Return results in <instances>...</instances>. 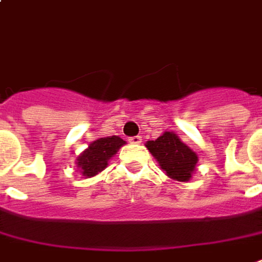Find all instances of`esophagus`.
<instances>
[{
	"label": "esophagus",
	"mask_w": 262,
	"mask_h": 262,
	"mask_svg": "<svg viewBox=\"0 0 262 262\" xmlns=\"http://www.w3.org/2000/svg\"><path fill=\"white\" fill-rule=\"evenodd\" d=\"M129 143H132V144H140V143H142V137H140V136L129 137Z\"/></svg>",
	"instance_id": "esophagus-1"
}]
</instances>
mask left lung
<instances>
[{"instance_id": "1", "label": "left lung", "mask_w": 262, "mask_h": 262, "mask_svg": "<svg viewBox=\"0 0 262 262\" xmlns=\"http://www.w3.org/2000/svg\"><path fill=\"white\" fill-rule=\"evenodd\" d=\"M146 147L170 179L177 182L190 180L199 157L176 133L164 132L156 140H149Z\"/></svg>"}]
</instances>
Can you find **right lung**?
Returning <instances> with one entry per match:
<instances>
[{
	"label": "right lung",
	"instance_id": "add662e5",
	"mask_svg": "<svg viewBox=\"0 0 262 262\" xmlns=\"http://www.w3.org/2000/svg\"><path fill=\"white\" fill-rule=\"evenodd\" d=\"M125 143V140L119 136L100 137L92 142L88 146V149L83 150L80 156L76 159L78 160L76 166L78 169H80L82 176L88 179L105 170L109 159H112Z\"/></svg>",
	"mask_w": 262,
	"mask_h": 262
}]
</instances>
